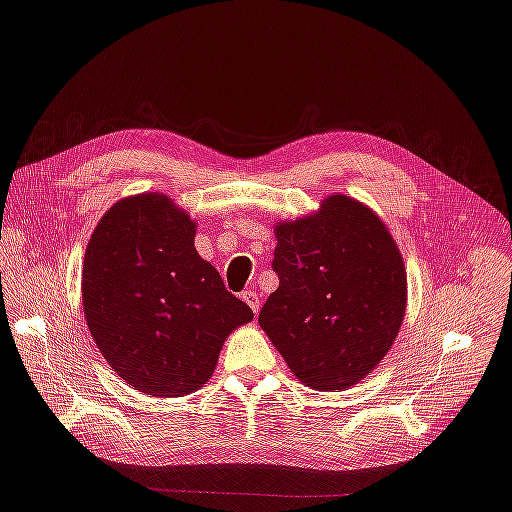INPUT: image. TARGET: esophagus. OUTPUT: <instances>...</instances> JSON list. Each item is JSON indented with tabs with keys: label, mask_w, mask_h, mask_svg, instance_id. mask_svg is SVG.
<instances>
[{
	"label": "esophagus",
	"mask_w": 512,
	"mask_h": 512,
	"mask_svg": "<svg viewBox=\"0 0 512 512\" xmlns=\"http://www.w3.org/2000/svg\"><path fill=\"white\" fill-rule=\"evenodd\" d=\"M242 301L253 309V314H259V295L255 291H244Z\"/></svg>",
	"instance_id": "esophagus-1"
}]
</instances>
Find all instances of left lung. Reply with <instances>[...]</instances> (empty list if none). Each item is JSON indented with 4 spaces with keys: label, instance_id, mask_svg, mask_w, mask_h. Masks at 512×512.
<instances>
[{
    "label": "left lung",
    "instance_id": "8db88e82",
    "mask_svg": "<svg viewBox=\"0 0 512 512\" xmlns=\"http://www.w3.org/2000/svg\"><path fill=\"white\" fill-rule=\"evenodd\" d=\"M278 288L259 326L301 383L343 391L366 379L406 316L408 280L387 226L345 194L276 226Z\"/></svg>",
    "mask_w": 512,
    "mask_h": 512
}]
</instances>
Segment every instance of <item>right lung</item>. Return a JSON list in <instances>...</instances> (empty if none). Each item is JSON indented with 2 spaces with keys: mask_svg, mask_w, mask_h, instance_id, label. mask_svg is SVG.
Instances as JSON below:
<instances>
[{
  "mask_svg": "<svg viewBox=\"0 0 512 512\" xmlns=\"http://www.w3.org/2000/svg\"><path fill=\"white\" fill-rule=\"evenodd\" d=\"M194 236L186 211L148 192L110 207L87 242L85 322L110 368L146 395L201 389L230 332L253 320Z\"/></svg>",
  "mask_w": 512,
  "mask_h": 512,
  "instance_id": "add662e5",
  "label": "right lung"
}]
</instances>
